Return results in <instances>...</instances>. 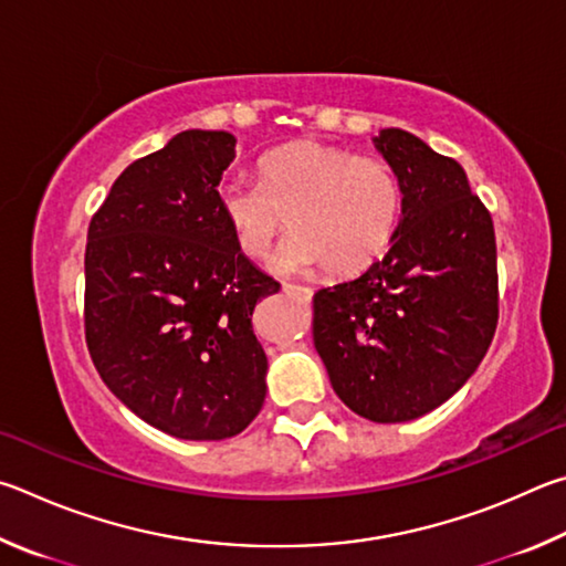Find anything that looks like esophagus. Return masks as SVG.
<instances>
[{
	"label": "esophagus",
	"mask_w": 566,
	"mask_h": 566,
	"mask_svg": "<svg viewBox=\"0 0 566 566\" xmlns=\"http://www.w3.org/2000/svg\"><path fill=\"white\" fill-rule=\"evenodd\" d=\"M283 293H285V295H293V298H298V301H303V303H311V301H313V291L305 289V285L283 283Z\"/></svg>",
	"instance_id": "esophagus-1"
}]
</instances>
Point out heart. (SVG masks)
<instances>
[{"label": "heart", "mask_w": 566, "mask_h": 566, "mask_svg": "<svg viewBox=\"0 0 566 566\" xmlns=\"http://www.w3.org/2000/svg\"><path fill=\"white\" fill-rule=\"evenodd\" d=\"M218 211L248 258L271 251L291 216L295 233L273 258L277 273L325 265L353 277L382 261L398 238L402 188L378 158L298 138L258 161V181L235 176L218 186Z\"/></svg>", "instance_id": "b5f03b06"}]
</instances>
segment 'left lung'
<instances>
[{"instance_id": "8db88e82", "label": "left lung", "mask_w": 566, "mask_h": 566, "mask_svg": "<svg viewBox=\"0 0 566 566\" xmlns=\"http://www.w3.org/2000/svg\"><path fill=\"white\" fill-rule=\"evenodd\" d=\"M402 188V221L370 271L313 298V343L338 398L373 422L450 400L500 315L492 216L464 168L402 128L373 138Z\"/></svg>"}]
</instances>
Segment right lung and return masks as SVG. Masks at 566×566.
I'll return each mask as SVG.
<instances>
[{
    "label": "right lung",
    "mask_w": 566,
    "mask_h": 566,
    "mask_svg": "<svg viewBox=\"0 0 566 566\" xmlns=\"http://www.w3.org/2000/svg\"><path fill=\"white\" fill-rule=\"evenodd\" d=\"M228 132L188 128L116 178L86 235V345L128 410L178 440H226L263 408L255 303L281 283L218 211Z\"/></svg>",
    "instance_id": "obj_1"
}]
</instances>
